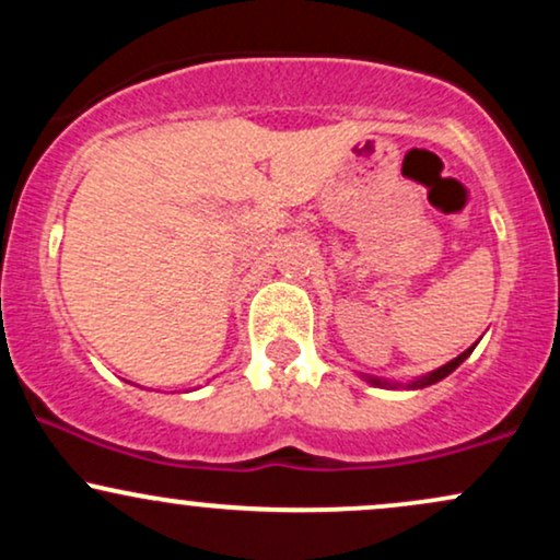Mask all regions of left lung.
<instances>
[{
  "label": "left lung",
  "mask_w": 560,
  "mask_h": 560,
  "mask_svg": "<svg viewBox=\"0 0 560 560\" xmlns=\"http://www.w3.org/2000/svg\"><path fill=\"white\" fill-rule=\"evenodd\" d=\"M471 350H474V347H468V350H466V352H460V355L455 358V361L445 363V365H442V369L432 371V374H429V376H421L419 382H410V384H408V389H421V387H429V384H436V382H440V378H445L447 374H453V371L458 369V365L464 363L468 355H471ZM369 382H371V384H376V387H389V389H397V387H400V384L382 382V378H376V376H369Z\"/></svg>",
  "instance_id": "obj_1"
}]
</instances>
